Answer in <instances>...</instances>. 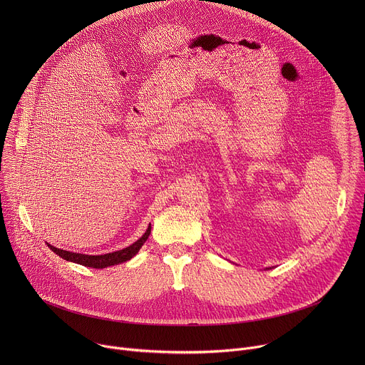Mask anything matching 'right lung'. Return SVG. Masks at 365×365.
Here are the masks:
<instances>
[{
  "mask_svg": "<svg viewBox=\"0 0 365 365\" xmlns=\"http://www.w3.org/2000/svg\"><path fill=\"white\" fill-rule=\"evenodd\" d=\"M151 232V225H148L147 231L144 232V235L137 240L134 244H131L130 247L120 250V251H114V252H108V254H103V255H86V254H79V252H71V251H65L61 248H56L53 245H48V248L56 252L59 257L68 259V262H73L76 264H82L85 267H92V269H106L108 266H115L124 262H128L130 258H133L138 250L141 248V245L145 242V240L148 238Z\"/></svg>",
  "mask_w": 365,
  "mask_h": 365,
  "instance_id": "obj_1",
  "label": "right lung"
}]
</instances>
